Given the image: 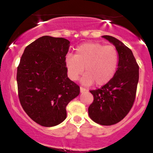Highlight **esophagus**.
<instances>
[{"mask_svg": "<svg viewBox=\"0 0 153 153\" xmlns=\"http://www.w3.org/2000/svg\"><path fill=\"white\" fill-rule=\"evenodd\" d=\"M80 92H81V93L86 92V91H88L87 89L84 88H82V87H80Z\"/></svg>", "mask_w": 153, "mask_h": 153, "instance_id": "34e87169", "label": "esophagus"}]
</instances>
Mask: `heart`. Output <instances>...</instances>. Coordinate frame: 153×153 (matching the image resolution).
Here are the masks:
<instances>
[{"label":"heart","instance_id":"1","mask_svg":"<svg viewBox=\"0 0 153 153\" xmlns=\"http://www.w3.org/2000/svg\"><path fill=\"white\" fill-rule=\"evenodd\" d=\"M65 66L69 78L77 80L82 74L81 79L85 85L95 82L96 85L107 83L114 76L119 63V53L114 46H105L101 43H84L75 49V54L65 56Z\"/></svg>","mask_w":153,"mask_h":153}]
</instances>
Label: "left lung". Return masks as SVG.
<instances>
[{
	"mask_svg": "<svg viewBox=\"0 0 153 153\" xmlns=\"http://www.w3.org/2000/svg\"><path fill=\"white\" fill-rule=\"evenodd\" d=\"M102 37L117 49L118 68L114 76L106 85L90 91L94 101L88 107V114L97 124L110 126L122 120L133 106L139 80V66L131 50L122 42L108 35Z\"/></svg>",
	"mask_w": 153,
	"mask_h": 153,
	"instance_id": "obj_1",
	"label": "left lung"
}]
</instances>
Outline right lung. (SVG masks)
<instances>
[{"label":"right lung","instance_id":"add662e5","mask_svg":"<svg viewBox=\"0 0 153 153\" xmlns=\"http://www.w3.org/2000/svg\"><path fill=\"white\" fill-rule=\"evenodd\" d=\"M69 47L66 39L43 36L26 47L17 68L21 105L43 127L62 122L67 105L80 94V87L67 74L65 59Z\"/></svg>","mask_w":153,"mask_h":153}]
</instances>
